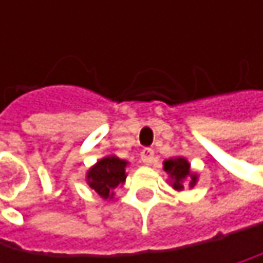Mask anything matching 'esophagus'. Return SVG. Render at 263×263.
I'll return each instance as SVG.
<instances>
[{"mask_svg": "<svg viewBox=\"0 0 263 263\" xmlns=\"http://www.w3.org/2000/svg\"><path fill=\"white\" fill-rule=\"evenodd\" d=\"M154 151L152 149H149V147H146V149H143L141 151V154H140V158H141V161L144 163V164H151L152 161H154Z\"/></svg>", "mask_w": 263, "mask_h": 263, "instance_id": "1", "label": "esophagus"}]
</instances>
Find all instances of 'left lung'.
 Listing matches in <instances>:
<instances>
[{
  "instance_id": "1",
  "label": "left lung",
  "mask_w": 263,
  "mask_h": 263,
  "mask_svg": "<svg viewBox=\"0 0 263 263\" xmlns=\"http://www.w3.org/2000/svg\"><path fill=\"white\" fill-rule=\"evenodd\" d=\"M163 169L169 175V184L172 185V189L178 192L184 190L185 185H189V189H193L195 184L198 183V174L190 169V163L184 157L164 160Z\"/></svg>"
}]
</instances>
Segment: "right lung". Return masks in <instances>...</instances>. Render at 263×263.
Masks as SVG:
<instances>
[{
    "mask_svg": "<svg viewBox=\"0 0 263 263\" xmlns=\"http://www.w3.org/2000/svg\"><path fill=\"white\" fill-rule=\"evenodd\" d=\"M126 160L119 158L117 155H105L86 172V184L102 198L112 199L116 189L126 181Z\"/></svg>",
    "mask_w": 263,
    "mask_h": 263,
    "instance_id": "obj_1",
    "label": "right lung"
}]
</instances>
